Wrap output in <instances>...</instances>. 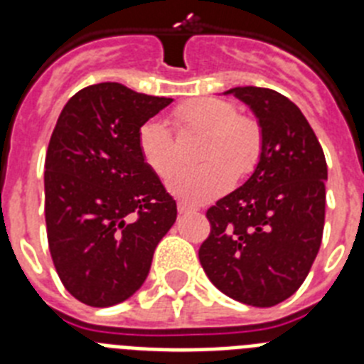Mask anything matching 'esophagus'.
<instances>
[{"label":"esophagus","instance_id":"1","mask_svg":"<svg viewBox=\"0 0 364 364\" xmlns=\"http://www.w3.org/2000/svg\"><path fill=\"white\" fill-rule=\"evenodd\" d=\"M176 208H178L180 215L193 213V211H197V208H195V205H189V204H186V202H178V205H176Z\"/></svg>","mask_w":364,"mask_h":364}]
</instances>
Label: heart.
I'll return each instance as SVG.
<instances>
[{"instance_id": "b5f03b06", "label": "heart", "mask_w": 364, "mask_h": 364, "mask_svg": "<svg viewBox=\"0 0 364 364\" xmlns=\"http://www.w3.org/2000/svg\"><path fill=\"white\" fill-rule=\"evenodd\" d=\"M176 131L205 133L197 169H180L167 188L188 202H205L226 193L235 180L255 171L262 154V129L250 114H239L231 102L220 98H197L173 111ZM138 151L144 164L160 178L171 175L178 164L175 138L159 120H149L138 131Z\"/></svg>"}]
</instances>
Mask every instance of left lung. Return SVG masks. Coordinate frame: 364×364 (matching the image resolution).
Masks as SVG:
<instances>
[{"label":"left lung","mask_w":364,"mask_h":364,"mask_svg":"<svg viewBox=\"0 0 364 364\" xmlns=\"http://www.w3.org/2000/svg\"><path fill=\"white\" fill-rule=\"evenodd\" d=\"M226 95L259 118L262 154L246 184L205 211L211 231L198 259L228 297L275 306L301 288L319 253L326 159L301 109L281 92L247 85Z\"/></svg>","instance_id":"8db88e82"}]
</instances>
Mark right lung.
Returning a JSON list of instances; mask_svg holds the SVG:
<instances>
[{
  "label": "right lung",
  "mask_w": 364,
  "mask_h": 364,
  "mask_svg": "<svg viewBox=\"0 0 364 364\" xmlns=\"http://www.w3.org/2000/svg\"><path fill=\"white\" fill-rule=\"evenodd\" d=\"M105 82L63 107L45 156V222L65 290L87 306L124 302L144 284L176 202L144 164L138 131L171 104Z\"/></svg>",
  "instance_id": "right-lung-1"
}]
</instances>
